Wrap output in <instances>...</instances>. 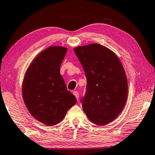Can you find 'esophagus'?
<instances>
[{
    "instance_id": "34e87169",
    "label": "esophagus",
    "mask_w": 155,
    "mask_h": 155,
    "mask_svg": "<svg viewBox=\"0 0 155 155\" xmlns=\"http://www.w3.org/2000/svg\"><path fill=\"white\" fill-rule=\"evenodd\" d=\"M73 94L75 96L76 98H77V99L78 100V97H79V94H78V92H77V91H74Z\"/></svg>"
}]
</instances>
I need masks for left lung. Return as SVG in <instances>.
Returning a JSON list of instances; mask_svg holds the SVG:
<instances>
[{"mask_svg":"<svg viewBox=\"0 0 155 155\" xmlns=\"http://www.w3.org/2000/svg\"><path fill=\"white\" fill-rule=\"evenodd\" d=\"M87 78L83 111L90 121L105 126L116 119L126 103L127 81L119 58L97 43L74 49Z\"/></svg>","mask_w":155,"mask_h":155,"instance_id":"8db88e82","label":"left lung"}]
</instances>
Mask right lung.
<instances>
[{"mask_svg":"<svg viewBox=\"0 0 155 155\" xmlns=\"http://www.w3.org/2000/svg\"><path fill=\"white\" fill-rule=\"evenodd\" d=\"M67 50L64 47L51 46L41 51L24 77L22 91L25 104L29 113L46 126L60 123L77 103L60 74Z\"/></svg>","mask_w":155,"mask_h":155,"instance_id":"right-lung-1","label":"right lung"}]
</instances>
